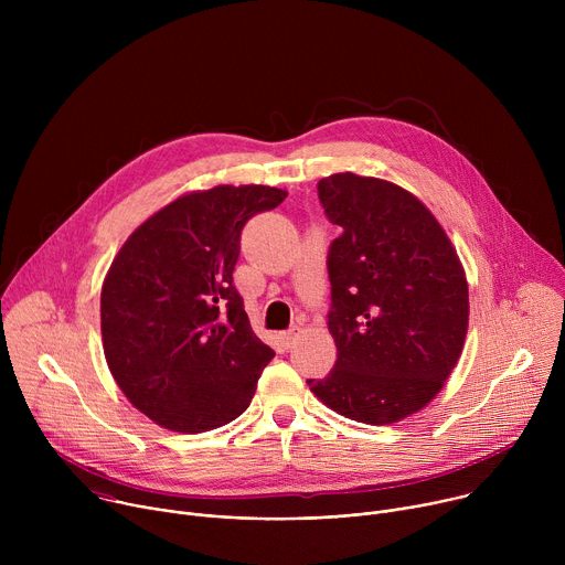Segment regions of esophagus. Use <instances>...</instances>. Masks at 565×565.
Returning <instances> with one entry per match:
<instances>
[{"mask_svg": "<svg viewBox=\"0 0 565 565\" xmlns=\"http://www.w3.org/2000/svg\"><path fill=\"white\" fill-rule=\"evenodd\" d=\"M297 335H299V329H297V327H292V329H288V331H284V333H281V342H284L286 347H292V344H295V340H297Z\"/></svg>", "mask_w": 565, "mask_h": 565, "instance_id": "obj_1", "label": "esophagus"}]
</instances>
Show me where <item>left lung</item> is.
<instances>
[{
	"mask_svg": "<svg viewBox=\"0 0 565 565\" xmlns=\"http://www.w3.org/2000/svg\"><path fill=\"white\" fill-rule=\"evenodd\" d=\"M319 203L342 234L329 248L333 371L308 380L327 407L391 425L436 397L465 344V270L436 216L395 183L333 174Z\"/></svg>",
	"mask_w": 565,
	"mask_h": 565,
	"instance_id": "obj_1",
	"label": "left lung"
}]
</instances>
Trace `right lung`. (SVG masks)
<instances>
[{"label": "right lung", "instance_id": "right-lung-1", "mask_svg": "<svg viewBox=\"0 0 565 565\" xmlns=\"http://www.w3.org/2000/svg\"><path fill=\"white\" fill-rule=\"evenodd\" d=\"M288 194L216 185L149 216L116 255L100 295L109 371L156 425L201 434L250 407L275 351L232 286L241 230Z\"/></svg>", "mask_w": 565, "mask_h": 565}]
</instances>
